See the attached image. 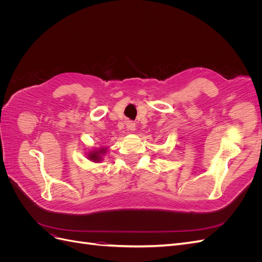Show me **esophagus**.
Segmentation results:
<instances>
[{
	"instance_id": "34e87169",
	"label": "esophagus",
	"mask_w": 262,
	"mask_h": 262,
	"mask_svg": "<svg viewBox=\"0 0 262 262\" xmlns=\"http://www.w3.org/2000/svg\"><path fill=\"white\" fill-rule=\"evenodd\" d=\"M125 125H126V128H128V130H134L136 129V123H134L133 121H131V120H128L125 122Z\"/></svg>"
}]
</instances>
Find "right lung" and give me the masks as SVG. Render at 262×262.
Instances as JSON below:
<instances>
[{
    "label": "right lung",
    "mask_w": 262,
    "mask_h": 262,
    "mask_svg": "<svg viewBox=\"0 0 262 262\" xmlns=\"http://www.w3.org/2000/svg\"><path fill=\"white\" fill-rule=\"evenodd\" d=\"M101 152V150H99V152H96V153H91V155H90V158L91 160H93V161H99L100 160V157H99V153Z\"/></svg>",
    "instance_id": "obj_1"
}]
</instances>
